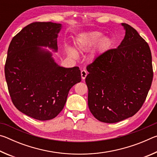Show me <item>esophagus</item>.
Here are the masks:
<instances>
[{
  "instance_id": "esophagus-1",
  "label": "esophagus",
  "mask_w": 157,
  "mask_h": 157,
  "mask_svg": "<svg viewBox=\"0 0 157 157\" xmlns=\"http://www.w3.org/2000/svg\"><path fill=\"white\" fill-rule=\"evenodd\" d=\"M86 75H87L86 71L82 70V71H81V77H82V79H84L85 78H86Z\"/></svg>"
}]
</instances>
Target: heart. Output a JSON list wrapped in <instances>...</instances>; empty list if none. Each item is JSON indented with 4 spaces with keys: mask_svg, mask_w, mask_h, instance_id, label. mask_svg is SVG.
I'll return each mask as SVG.
<instances>
[{
    "mask_svg": "<svg viewBox=\"0 0 157 157\" xmlns=\"http://www.w3.org/2000/svg\"><path fill=\"white\" fill-rule=\"evenodd\" d=\"M97 43L98 44L95 49V52L103 51L108 48L111 44V41L108 36L102 37V34L99 32L91 31L80 34L76 40L75 45L77 49L79 51L86 52ZM68 54L73 58L78 57L75 50L71 48H69L68 49Z\"/></svg>",
    "mask_w": 157,
    "mask_h": 157,
    "instance_id": "heart-1",
    "label": "heart"
}]
</instances>
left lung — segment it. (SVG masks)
<instances>
[{
    "label": "left lung",
    "instance_id": "8db88e82",
    "mask_svg": "<svg viewBox=\"0 0 157 157\" xmlns=\"http://www.w3.org/2000/svg\"><path fill=\"white\" fill-rule=\"evenodd\" d=\"M122 25L125 35L118 47L103 52L86 67L89 109L103 123H118L136 113L153 79L149 45L132 26Z\"/></svg>",
    "mask_w": 157,
    "mask_h": 157
}]
</instances>
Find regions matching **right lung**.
Returning a JSON list of instances; mask_svg holds the SVG:
<instances>
[{"label":"right lung","mask_w":157,"mask_h":157,"mask_svg":"<svg viewBox=\"0 0 157 157\" xmlns=\"http://www.w3.org/2000/svg\"><path fill=\"white\" fill-rule=\"evenodd\" d=\"M62 24L34 22L13 37L7 50L5 75L13 104L39 121L54 118L63 109L69 90L81 81L78 66L64 68L55 62Z\"/></svg>","instance_id":"right-lung-1"}]
</instances>
